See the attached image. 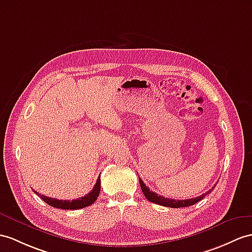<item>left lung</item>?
Listing matches in <instances>:
<instances>
[{"mask_svg":"<svg viewBox=\"0 0 252 252\" xmlns=\"http://www.w3.org/2000/svg\"><path fill=\"white\" fill-rule=\"evenodd\" d=\"M139 183H140V186L141 189H142V192L144 194V197L153 202V203H156L159 205H162V206H167V207H172V208H179V207H186V206H191L193 204L197 203V202L201 201L203 199L206 194H208L211 192V190H208L207 192L201 194L200 197L197 198H193V199H187V200H174V199H169V198H164L161 197V195H158L156 192L152 191L150 190V188H147L145 186V184L143 183V181L140 179L139 177ZM215 186L212 188L214 189Z\"/></svg>","mask_w":252,"mask_h":252,"instance_id":"1","label":"left lung"}]
</instances>
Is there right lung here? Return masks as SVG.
Returning a JSON list of instances; mask_svg holds the SVG:
<instances>
[{"label": "right lung", "mask_w": 252, "mask_h": 252, "mask_svg": "<svg viewBox=\"0 0 252 252\" xmlns=\"http://www.w3.org/2000/svg\"><path fill=\"white\" fill-rule=\"evenodd\" d=\"M36 194H38L37 191H34ZM100 192V179H98L94 188L91 190V191L84 195V197L78 198L76 200H57L53 198H49L46 197V195H40V198L44 200L47 204L51 205L53 207L57 208H62V210H79V208H83L90 206L94 203V202L97 200L98 195H99Z\"/></svg>", "instance_id": "right-lung-1"}]
</instances>
